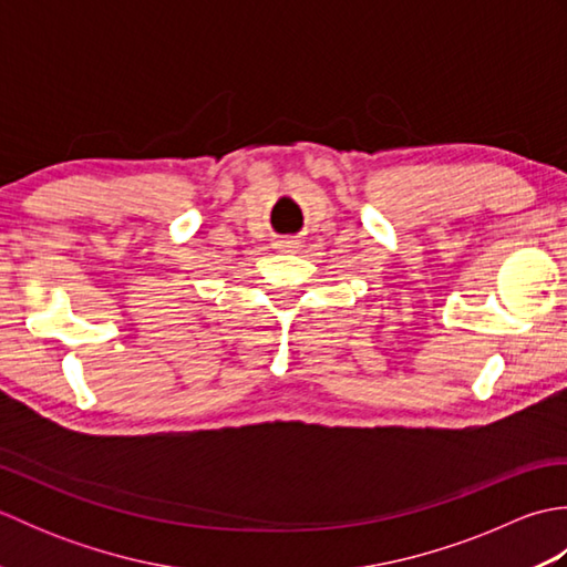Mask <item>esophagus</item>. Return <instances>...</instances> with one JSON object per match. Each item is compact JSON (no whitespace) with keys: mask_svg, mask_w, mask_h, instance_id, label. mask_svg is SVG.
Returning <instances> with one entry per match:
<instances>
[{"mask_svg":"<svg viewBox=\"0 0 567 567\" xmlns=\"http://www.w3.org/2000/svg\"><path fill=\"white\" fill-rule=\"evenodd\" d=\"M277 248H280V250H292L297 244H295V240L292 238H282V240H277V244H275Z\"/></svg>","mask_w":567,"mask_h":567,"instance_id":"34e87169","label":"esophagus"}]
</instances>
